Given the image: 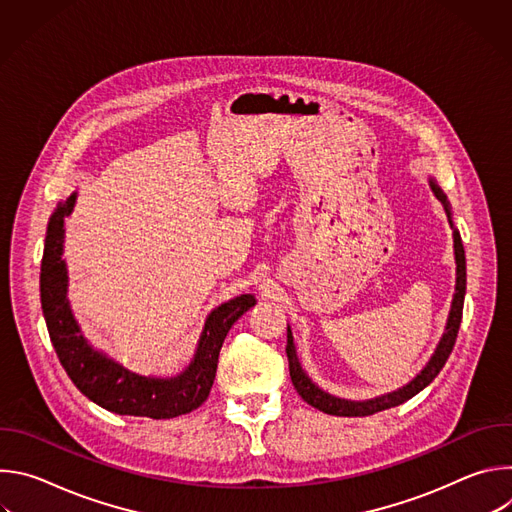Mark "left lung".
I'll return each instance as SVG.
<instances>
[{"label": "left lung", "mask_w": 512, "mask_h": 512, "mask_svg": "<svg viewBox=\"0 0 512 512\" xmlns=\"http://www.w3.org/2000/svg\"><path fill=\"white\" fill-rule=\"evenodd\" d=\"M431 184V190L435 192V196L440 198L450 214V208H448V200L444 196V192L440 190V186H437L433 180L429 182ZM454 249H456V263H458V277H456V296H454V302H452V310H450V318H448V326H446V334L440 342V346L435 348V354L431 356V360L427 362V367L403 389L395 391V393H389L385 397H379V399H371V401H344V399H338V397H332L324 391H320L308 377L306 373L302 371L300 367V360L296 356V346H294V338H291V332L287 328V346H285V352H287V360H289V377H291V383H294L296 391L300 393V397L328 413V415H340V417H364V415H373V413H379V411H385V409H391V407H397L401 403H405L407 399H411L413 395H417L419 391H423L437 375H440V371L444 369L446 360L450 358L452 350H454V344H456V338H458V330H460V322H462V310H464V294H466V257H464V245H462V239L458 233H454Z\"/></svg>", "instance_id": "obj_1"}]
</instances>
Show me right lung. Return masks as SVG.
Instances as JSON below:
<instances>
[{
  "instance_id": "right-lung-1",
  "label": "right lung",
  "mask_w": 512,
  "mask_h": 512,
  "mask_svg": "<svg viewBox=\"0 0 512 512\" xmlns=\"http://www.w3.org/2000/svg\"><path fill=\"white\" fill-rule=\"evenodd\" d=\"M72 206L75 194L56 206L48 223L40 269L42 310L52 346L66 375L85 397L119 415L172 419L194 411L208 399L218 352L231 326L255 306V298H235L208 316L192 364L176 379H145L125 371L87 344L66 302V267L60 255L64 216L70 214Z\"/></svg>"
}]
</instances>
